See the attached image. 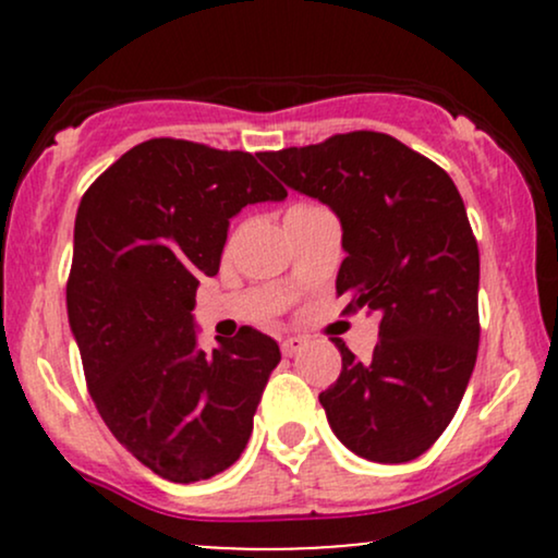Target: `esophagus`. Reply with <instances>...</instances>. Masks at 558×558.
I'll use <instances>...</instances> for the list:
<instances>
[{
    "label": "esophagus",
    "instance_id": "esophagus-1",
    "mask_svg": "<svg viewBox=\"0 0 558 558\" xmlns=\"http://www.w3.org/2000/svg\"><path fill=\"white\" fill-rule=\"evenodd\" d=\"M306 345V338H301V336H286L283 341H280V351H283L286 356H296L301 349H304Z\"/></svg>",
    "mask_w": 558,
    "mask_h": 558
}]
</instances>
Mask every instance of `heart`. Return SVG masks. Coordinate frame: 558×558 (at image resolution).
Wrapping results in <instances>:
<instances>
[{
    "instance_id": "obj_1",
    "label": "heart",
    "mask_w": 558,
    "mask_h": 558,
    "mask_svg": "<svg viewBox=\"0 0 558 558\" xmlns=\"http://www.w3.org/2000/svg\"><path fill=\"white\" fill-rule=\"evenodd\" d=\"M299 207H312V204H299Z\"/></svg>"
}]
</instances>
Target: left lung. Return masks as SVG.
<instances>
[{"label": "left lung", "instance_id": "obj_1", "mask_svg": "<svg viewBox=\"0 0 558 558\" xmlns=\"http://www.w3.org/2000/svg\"><path fill=\"white\" fill-rule=\"evenodd\" d=\"M286 185L341 217L345 315H380L373 360L341 338V375L319 393L332 433L362 459L412 462L457 414L477 360L480 252L444 168L377 131L262 151Z\"/></svg>", "mask_w": 558, "mask_h": 558}]
</instances>
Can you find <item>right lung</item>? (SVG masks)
<instances>
[{
    "label": "right lung",
    "mask_w": 558,
    "mask_h": 558,
    "mask_svg": "<svg viewBox=\"0 0 558 558\" xmlns=\"http://www.w3.org/2000/svg\"><path fill=\"white\" fill-rule=\"evenodd\" d=\"M288 191L248 151L149 138L101 172L75 215L68 317L114 438L170 483L228 470L248 444L280 349L241 328L196 349L191 310L230 217Z\"/></svg>",
    "instance_id": "1"
}]
</instances>
